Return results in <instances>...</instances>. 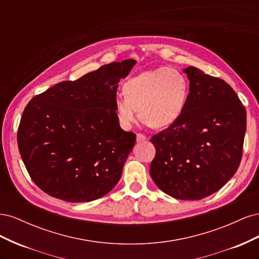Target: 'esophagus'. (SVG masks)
<instances>
[{
  "instance_id": "obj_1",
  "label": "esophagus",
  "mask_w": 259,
  "mask_h": 259,
  "mask_svg": "<svg viewBox=\"0 0 259 259\" xmlns=\"http://www.w3.org/2000/svg\"><path fill=\"white\" fill-rule=\"evenodd\" d=\"M136 140H137V143L145 142V140H146V136L143 135V134H137V135H136Z\"/></svg>"
}]
</instances>
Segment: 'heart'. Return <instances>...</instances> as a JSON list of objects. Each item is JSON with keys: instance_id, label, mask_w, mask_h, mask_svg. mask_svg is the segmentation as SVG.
Here are the masks:
<instances>
[{"instance_id": "obj_1", "label": "heart", "mask_w": 259, "mask_h": 259, "mask_svg": "<svg viewBox=\"0 0 259 259\" xmlns=\"http://www.w3.org/2000/svg\"><path fill=\"white\" fill-rule=\"evenodd\" d=\"M123 92L124 95L114 99L122 128H131L139 114L145 124L165 128L182 117L189 97V82L176 69L160 68L132 77L123 85Z\"/></svg>"}]
</instances>
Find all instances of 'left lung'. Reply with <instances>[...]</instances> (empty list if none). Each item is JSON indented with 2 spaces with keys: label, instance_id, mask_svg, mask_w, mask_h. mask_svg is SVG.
I'll return each mask as SVG.
<instances>
[{
  "label": "left lung",
  "instance_id": "left-lung-1",
  "mask_svg": "<svg viewBox=\"0 0 259 259\" xmlns=\"http://www.w3.org/2000/svg\"><path fill=\"white\" fill-rule=\"evenodd\" d=\"M183 71L189 97L182 117L150 142L154 184L178 200L215 193L236 173L242 158L246 111L229 84L195 67Z\"/></svg>",
  "mask_w": 259,
  "mask_h": 259
}]
</instances>
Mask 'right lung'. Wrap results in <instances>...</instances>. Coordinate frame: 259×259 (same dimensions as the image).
<instances>
[{"instance_id":"right-lung-1","label":"right lung","mask_w":259,"mask_h":259,"mask_svg":"<svg viewBox=\"0 0 259 259\" xmlns=\"http://www.w3.org/2000/svg\"><path fill=\"white\" fill-rule=\"evenodd\" d=\"M134 59L64 81L29 101L17 142L29 175L41 190L67 202H91L110 192L136 142L114 111L117 83Z\"/></svg>"}]
</instances>
